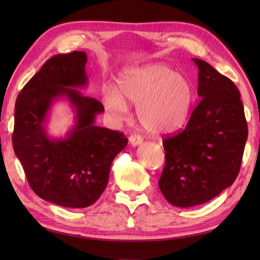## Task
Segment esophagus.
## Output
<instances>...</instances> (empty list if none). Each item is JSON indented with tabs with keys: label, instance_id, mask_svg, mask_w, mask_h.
<instances>
[{
	"label": "esophagus",
	"instance_id": "obj_1",
	"mask_svg": "<svg viewBox=\"0 0 260 260\" xmlns=\"http://www.w3.org/2000/svg\"><path fill=\"white\" fill-rule=\"evenodd\" d=\"M128 141H129V144L134 147L141 145L143 143V139L140 135H131Z\"/></svg>",
	"mask_w": 260,
	"mask_h": 260
}]
</instances>
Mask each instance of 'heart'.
Returning a JSON list of instances; mask_svg holds the SVG:
<instances>
[{"label":"heart","instance_id":"obj_1","mask_svg":"<svg viewBox=\"0 0 260 260\" xmlns=\"http://www.w3.org/2000/svg\"><path fill=\"white\" fill-rule=\"evenodd\" d=\"M193 92L183 76L163 64L131 68L119 76L117 90L103 92L105 108L115 118L124 119L128 105L137 106V118L148 134L173 133L183 126L190 115Z\"/></svg>","mask_w":260,"mask_h":260}]
</instances>
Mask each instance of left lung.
Listing matches in <instances>:
<instances>
[{"mask_svg":"<svg viewBox=\"0 0 260 260\" xmlns=\"http://www.w3.org/2000/svg\"><path fill=\"white\" fill-rule=\"evenodd\" d=\"M197 107L183 132L163 140L165 167L158 186L179 208L206 203L238 176L248 127L238 88L200 59Z\"/></svg>","mask_w":260,"mask_h":260,"instance_id":"8db88e82","label":"left lung"}]
</instances>
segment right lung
<instances>
[{"mask_svg": "<svg viewBox=\"0 0 260 260\" xmlns=\"http://www.w3.org/2000/svg\"><path fill=\"white\" fill-rule=\"evenodd\" d=\"M86 62L84 51L50 58L15 103L12 143L26 180L38 197L66 208H87L98 200L115 156L128 142L120 132L96 126L102 103L74 89L88 84ZM61 96L72 104L76 123L64 139H51L46 119Z\"/></svg>", "mask_w": 260, "mask_h": 260, "instance_id": "obj_1", "label": "right lung"}]
</instances>
